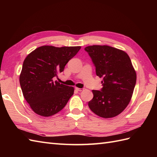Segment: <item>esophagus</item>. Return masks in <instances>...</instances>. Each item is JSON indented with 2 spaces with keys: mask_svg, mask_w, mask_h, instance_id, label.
Segmentation results:
<instances>
[{
  "mask_svg": "<svg viewBox=\"0 0 157 157\" xmlns=\"http://www.w3.org/2000/svg\"><path fill=\"white\" fill-rule=\"evenodd\" d=\"M75 90H78V91H82L84 89H83V88H75Z\"/></svg>",
  "mask_w": 157,
  "mask_h": 157,
  "instance_id": "34e87169",
  "label": "esophagus"
}]
</instances>
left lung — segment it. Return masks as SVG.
Instances as JSON below:
<instances>
[{"label": "left lung", "instance_id": "8db88e82", "mask_svg": "<svg viewBox=\"0 0 157 157\" xmlns=\"http://www.w3.org/2000/svg\"><path fill=\"white\" fill-rule=\"evenodd\" d=\"M96 67V75L102 78L101 91L92 90L94 97L88 102L96 115L108 119L124 111L131 101L136 82V72L129 55L106 45L85 48Z\"/></svg>", "mask_w": 157, "mask_h": 157}]
</instances>
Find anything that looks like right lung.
Listing matches in <instances>:
<instances>
[{"instance_id":"obj_1","label":"right lung","mask_w":157,"mask_h":157,"mask_svg":"<svg viewBox=\"0 0 157 157\" xmlns=\"http://www.w3.org/2000/svg\"><path fill=\"white\" fill-rule=\"evenodd\" d=\"M81 46H42L26 56L19 75L23 95L32 111L42 117H50L65 107L74 93V88L54 82V77L63 71L65 66Z\"/></svg>"}]
</instances>
